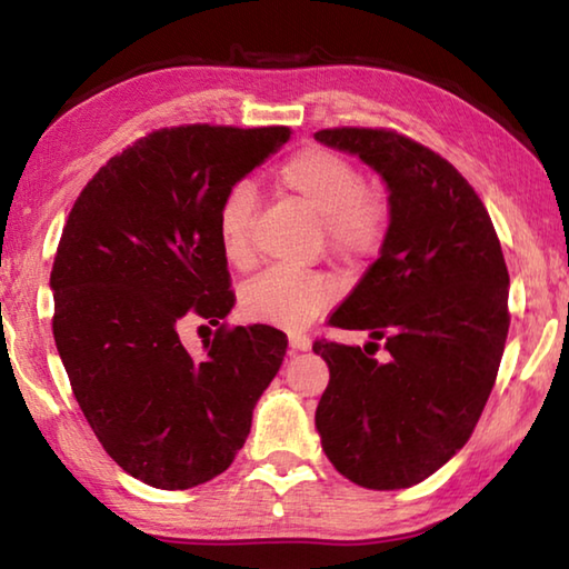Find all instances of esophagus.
<instances>
[{"instance_id":"esophagus-1","label":"esophagus","mask_w":569,"mask_h":569,"mask_svg":"<svg viewBox=\"0 0 569 569\" xmlns=\"http://www.w3.org/2000/svg\"><path fill=\"white\" fill-rule=\"evenodd\" d=\"M288 346H291L293 353L296 351H308V349H311V341H308L303 333H291V336H288Z\"/></svg>"}]
</instances>
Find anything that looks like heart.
<instances>
[{
	"label": "heart",
	"mask_w": 569,
	"mask_h": 569,
	"mask_svg": "<svg viewBox=\"0 0 569 569\" xmlns=\"http://www.w3.org/2000/svg\"><path fill=\"white\" fill-rule=\"evenodd\" d=\"M278 188L291 192L321 218L323 238L346 261H366L377 253L389 230L391 203L381 186L363 182L361 170L323 146L296 150L276 172ZM258 192L250 180H238L218 206V240L230 263L253 258V218ZM339 296L333 276L321 271L271 268L240 291L246 319L281 329H303Z\"/></svg>",
	"instance_id": "heart-1"
}]
</instances>
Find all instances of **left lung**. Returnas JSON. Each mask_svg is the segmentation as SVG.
<instances>
[{"mask_svg": "<svg viewBox=\"0 0 569 569\" xmlns=\"http://www.w3.org/2000/svg\"><path fill=\"white\" fill-rule=\"evenodd\" d=\"M326 148L359 156L389 190L381 253L331 326L383 339L387 361L316 341L329 387L316 429L331 465L366 489H403L467 445L509 331V273L475 188L435 150L393 130L333 128Z\"/></svg>", "mask_w": 569, "mask_h": 569, "instance_id": "8db88e82", "label": "left lung"}]
</instances>
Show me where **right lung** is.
<instances>
[{
    "mask_svg": "<svg viewBox=\"0 0 569 569\" xmlns=\"http://www.w3.org/2000/svg\"><path fill=\"white\" fill-rule=\"evenodd\" d=\"M288 138L223 124L150 132L98 170L67 218L50 276L57 351L94 437L150 487L226 471L281 369L288 339L271 326H220L198 356L178 331L233 308L218 206Z\"/></svg>",
    "mask_w": 569,
    "mask_h": 569,
    "instance_id": "add662e5",
    "label": "right lung"
}]
</instances>
